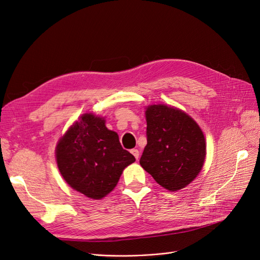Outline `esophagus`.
Segmentation results:
<instances>
[{
	"label": "esophagus",
	"mask_w": 260,
	"mask_h": 260,
	"mask_svg": "<svg viewBox=\"0 0 260 260\" xmlns=\"http://www.w3.org/2000/svg\"><path fill=\"white\" fill-rule=\"evenodd\" d=\"M131 153H132L133 155H134V157H135L136 159L140 158V150H138V149H136V148L132 149V150H131Z\"/></svg>",
	"instance_id": "esophagus-1"
}]
</instances>
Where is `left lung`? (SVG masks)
Here are the masks:
<instances>
[{
	"mask_svg": "<svg viewBox=\"0 0 260 260\" xmlns=\"http://www.w3.org/2000/svg\"><path fill=\"white\" fill-rule=\"evenodd\" d=\"M145 115L147 145L141 166L164 188H184L197 177L206 157L201 127L185 112L164 104L149 105Z\"/></svg>",
	"mask_w": 260,
	"mask_h": 260,
	"instance_id": "8db88e82",
	"label": "left lung"
}]
</instances>
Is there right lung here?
Masks as SVG:
<instances>
[{
	"instance_id": "1",
	"label": "right lung",
	"mask_w": 260,
	"mask_h": 260,
	"mask_svg": "<svg viewBox=\"0 0 260 260\" xmlns=\"http://www.w3.org/2000/svg\"><path fill=\"white\" fill-rule=\"evenodd\" d=\"M59 173L72 188L101 199L117 185L124 168L135 157L124 149L117 133L105 119L86 113L71 126L56 146Z\"/></svg>"
}]
</instances>
